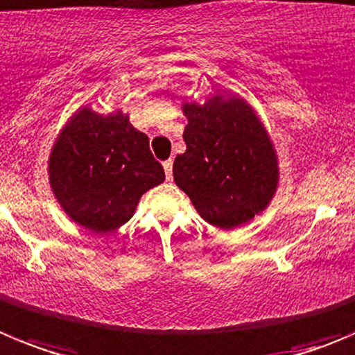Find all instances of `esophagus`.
<instances>
[{
	"instance_id": "34e87169",
	"label": "esophagus",
	"mask_w": 355,
	"mask_h": 355,
	"mask_svg": "<svg viewBox=\"0 0 355 355\" xmlns=\"http://www.w3.org/2000/svg\"><path fill=\"white\" fill-rule=\"evenodd\" d=\"M162 168H164V173H166V180H171L173 178V161L168 159V161L162 162Z\"/></svg>"
}]
</instances>
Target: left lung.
I'll return each instance as SVG.
<instances>
[{
	"label": "left lung",
	"instance_id": "8db88e82",
	"mask_svg": "<svg viewBox=\"0 0 355 355\" xmlns=\"http://www.w3.org/2000/svg\"><path fill=\"white\" fill-rule=\"evenodd\" d=\"M184 154L175 184L208 224L233 230L263 211L278 184L275 148L254 110L238 96L185 103Z\"/></svg>",
	"mask_w": 355,
	"mask_h": 355
}]
</instances>
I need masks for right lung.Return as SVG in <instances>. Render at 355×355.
Masks as SVG:
<instances>
[{
    "mask_svg": "<svg viewBox=\"0 0 355 355\" xmlns=\"http://www.w3.org/2000/svg\"><path fill=\"white\" fill-rule=\"evenodd\" d=\"M49 178L69 218L107 233L128 223L141 194L164 180V170L128 115L82 108L52 148Z\"/></svg>",
    "mask_w": 355,
    "mask_h": 355,
    "instance_id": "right-lung-1",
    "label": "right lung"
}]
</instances>
